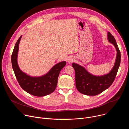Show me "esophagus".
Returning <instances> with one entry per match:
<instances>
[{
  "label": "esophagus",
  "mask_w": 129,
  "mask_h": 129,
  "mask_svg": "<svg viewBox=\"0 0 129 129\" xmlns=\"http://www.w3.org/2000/svg\"><path fill=\"white\" fill-rule=\"evenodd\" d=\"M74 61H75V59H74V58H73V57H70L67 60V62H68V63H71L72 62H73Z\"/></svg>",
  "instance_id": "esophagus-1"
}]
</instances>
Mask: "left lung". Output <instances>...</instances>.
I'll use <instances>...</instances> for the list:
<instances>
[{"label":"left lung","instance_id":"8db88e82","mask_svg":"<svg viewBox=\"0 0 129 129\" xmlns=\"http://www.w3.org/2000/svg\"><path fill=\"white\" fill-rule=\"evenodd\" d=\"M108 39L113 44L117 51V56L114 67L109 73L102 76H95L89 73L83 67L72 63L75 70L76 86L80 93L87 95H96L108 89L113 83L120 65L121 54L114 37L110 32L108 33Z\"/></svg>","mask_w":129,"mask_h":129}]
</instances>
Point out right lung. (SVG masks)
I'll list each match as a JSON object with an SVG mask.
<instances>
[{
    "instance_id": "add662e5",
    "label": "right lung",
    "mask_w": 129,
    "mask_h": 129,
    "mask_svg": "<svg viewBox=\"0 0 129 129\" xmlns=\"http://www.w3.org/2000/svg\"><path fill=\"white\" fill-rule=\"evenodd\" d=\"M21 37L16 43L11 57L12 67L16 78L20 87L29 94L36 96L48 95L56 89L59 73L66 62L63 61L55 65L47 73L42 77H32L27 75L20 69L17 63L18 47Z\"/></svg>"
}]
</instances>
